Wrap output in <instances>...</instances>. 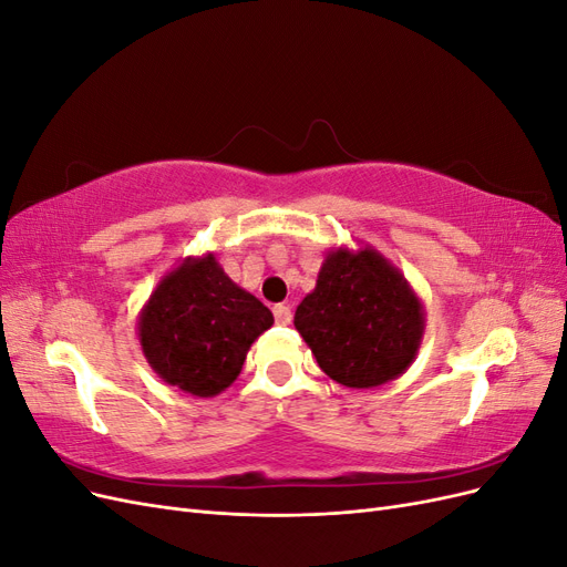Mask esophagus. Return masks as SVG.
I'll use <instances>...</instances> for the list:
<instances>
[{"mask_svg":"<svg viewBox=\"0 0 567 567\" xmlns=\"http://www.w3.org/2000/svg\"><path fill=\"white\" fill-rule=\"evenodd\" d=\"M274 317H277V323H281V326H288L290 321H293V312H290L288 305L274 307Z\"/></svg>","mask_w":567,"mask_h":567,"instance_id":"obj_1","label":"esophagus"}]
</instances>
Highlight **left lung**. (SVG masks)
Listing matches in <instances>:
<instances>
[{
	"label": "left lung",
	"instance_id": "obj_1",
	"mask_svg": "<svg viewBox=\"0 0 567 567\" xmlns=\"http://www.w3.org/2000/svg\"><path fill=\"white\" fill-rule=\"evenodd\" d=\"M293 323L329 379L369 390L414 364L425 310L383 252L369 244L340 246L326 252L317 286L298 305Z\"/></svg>",
	"mask_w": 567,
	"mask_h": 567
}]
</instances>
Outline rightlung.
<instances>
[{"label":"right lung","mask_w":567,"mask_h":567,"mask_svg":"<svg viewBox=\"0 0 567 567\" xmlns=\"http://www.w3.org/2000/svg\"><path fill=\"white\" fill-rule=\"evenodd\" d=\"M271 323V312L227 277L215 252H203L184 257L153 288L136 338L158 379L194 398H215L238 379L250 346Z\"/></svg>","instance_id":"1"}]
</instances>
